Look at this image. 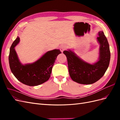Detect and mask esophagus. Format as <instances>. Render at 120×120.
<instances>
[{
    "instance_id": "1",
    "label": "esophagus",
    "mask_w": 120,
    "mask_h": 120,
    "mask_svg": "<svg viewBox=\"0 0 120 120\" xmlns=\"http://www.w3.org/2000/svg\"><path fill=\"white\" fill-rule=\"evenodd\" d=\"M67 49V46L66 45H61L60 47V50L62 52Z\"/></svg>"
}]
</instances>
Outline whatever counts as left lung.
Segmentation results:
<instances>
[{"instance_id": "1", "label": "left lung", "mask_w": 120, "mask_h": 120, "mask_svg": "<svg viewBox=\"0 0 120 120\" xmlns=\"http://www.w3.org/2000/svg\"><path fill=\"white\" fill-rule=\"evenodd\" d=\"M98 34L100 58L96 64H90L85 62L71 50L63 52L67 58L70 77L78 83L90 85L96 82L104 75L109 65L111 53L107 38L103 31H100Z\"/></svg>"}]
</instances>
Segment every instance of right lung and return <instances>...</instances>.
<instances>
[{
  "mask_svg": "<svg viewBox=\"0 0 120 120\" xmlns=\"http://www.w3.org/2000/svg\"><path fill=\"white\" fill-rule=\"evenodd\" d=\"M19 41L18 37L10 47L8 57L10 70L14 75L19 81L29 86H38L48 81L56 57L61 52L59 49L49 51L35 63L23 65L19 62L14 49Z\"/></svg>",
  "mask_w": 120,
  "mask_h": 120,
  "instance_id": "obj_1",
  "label": "right lung"
}]
</instances>
